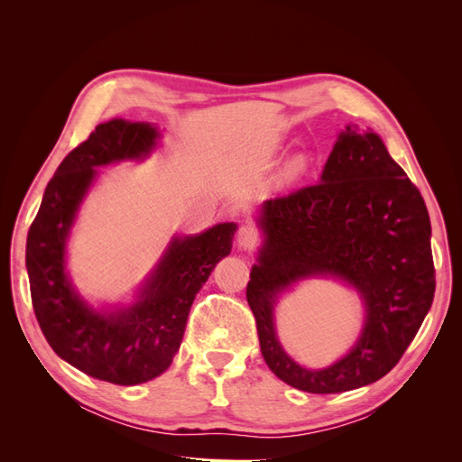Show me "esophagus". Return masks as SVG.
<instances>
[{
    "label": "esophagus",
    "mask_w": 462,
    "mask_h": 462,
    "mask_svg": "<svg viewBox=\"0 0 462 462\" xmlns=\"http://www.w3.org/2000/svg\"><path fill=\"white\" fill-rule=\"evenodd\" d=\"M258 231L253 226H243L239 233H236V243L245 250H253L258 245Z\"/></svg>",
    "instance_id": "1"
}]
</instances>
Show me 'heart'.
<instances>
[{
  "label": "heart",
  "mask_w": 462,
  "mask_h": 462,
  "mask_svg": "<svg viewBox=\"0 0 462 462\" xmlns=\"http://www.w3.org/2000/svg\"><path fill=\"white\" fill-rule=\"evenodd\" d=\"M306 170H309V158H306L304 153H295V156H291L282 167L279 179H282V183H295L297 179H300L306 173Z\"/></svg>",
  "instance_id": "b5f03b06"
}]
</instances>
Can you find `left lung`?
<instances>
[{
	"label": "left lung",
	"instance_id": "obj_1",
	"mask_svg": "<svg viewBox=\"0 0 462 462\" xmlns=\"http://www.w3.org/2000/svg\"><path fill=\"white\" fill-rule=\"evenodd\" d=\"M263 233L246 300L270 370L306 393H341L393 368L420 329L436 291L431 226L420 190L380 136L346 125L319 183L265 200ZM333 276L365 304V326L349 353L328 369H304L276 339L274 306L292 284Z\"/></svg>",
	"mask_w": 462,
	"mask_h": 462
}]
</instances>
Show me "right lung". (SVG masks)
<instances>
[{
  "label": "right lung",
  "mask_w": 462,
  "mask_h": 462,
  "mask_svg": "<svg viewBox=\"0 0 462 462\" xmlns=\"http://www.w3.org/2000/svg\"><path fill=\"white\" fill-rule=\"evenodd\" d=\"M150 123L111 119L60 163L26 236V272L34 314L60 358L96 380L144 383L173 362L197 292L216 263L231 253L235 223L199 235H175L131 304L94 306L67 273V239L97 167L141 162L156 148Z\"/></svg>",
  "instance_id": "add662e5"
}]
</instances>
